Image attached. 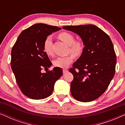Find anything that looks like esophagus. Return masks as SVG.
<instances>
[{"instance_id":"1","label":"esophagus","mask_w":125,"mask_h":125,"mask_svg":"<svg viewBox=\"0 0 125 125\" xmlns=\"http://www.w3.org/2000/svg\"><path fill=\"white\" fill-rule=\"evenodd\" d=\"M62 72H63V73L64 74V73H66V72H68V70H66V69H63Z\"/></svg>"}]
</instances>
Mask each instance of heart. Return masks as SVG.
I'll list each match as a JSON object with an SVG mask.
<instances>
[{"label":"heart","mask_w":125,"mask_h":125,"mask_svg":"<svg viewBox=\"0 0 125 125\" xmlns=\"http://www.w3.org/2000/svg\"><path fill=\"white\" fill-rule=\"evenodd\" d=\"M61 41L69 45V51L72 54H69L65 56L59 57L53 61L55 66L61 68H67L74 60V56H78L81 54L83 51V44L81 41L75 40V37L72 34L66 32H62L58 36ZM52 40L51 36L47 37L43 43V49L45 53L48 56L52 55Z\"/></svg>","instance_id":"heart-1"}]
</instances>
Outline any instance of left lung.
Listing matches in <instances>:
<instances>
[{"label":"left lung","instance_id":"obj_1","mask_svg":"<svg viewBox=\"0 0 125 125\" xmlns=\"http://www.w3.org/2000/svg\"><path fill=\"white\" fill-rule=\"evenodd\" d=\"M81 37V55L69 70L73 75L72 95L81 102H90L100 97L115 74L116 55L108 35L93 24L63 27Z\"/></svg>","mask_w":125,"mask_h":125}]
</instances>
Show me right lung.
<instances>
[{"mask_svg":"<svg viewBox=\"0 0 125 125\" xmlns=\"http://www.w3.org/2000/svg\"><path fill=\"white\" fill-rule=\"evenodd\" d=\"M61 29L45 24H35L21 32L12 47V70L22 93L28 98L42 100L50 96L56 81L62 76V70L59 67L46 73L41 71L52 65L44 51V40Z\"/></svg>","mask_w":125,"mask_h":125,"instance_id":"add662e5","label":"right lung"}]
</instances>
